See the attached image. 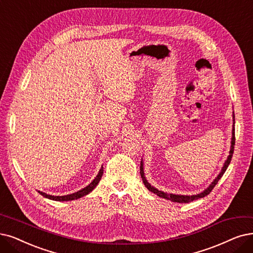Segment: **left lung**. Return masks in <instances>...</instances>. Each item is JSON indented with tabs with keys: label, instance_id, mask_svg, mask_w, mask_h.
<instances>
[{
	"label": "left lung",
	"instance_id": "8db88e82",
	"mask_svg": "<svg viewBox=\"0 0 253 253\" xmlns=\"http://www.w3.org/2000/svg\"><path fill=\"white\" fill-rule=\"evenodd\" d=\"M234 118H235V114H234ZM234 121H235V119H234ZM234 125H235V123H234ZM235 141H236V137H235V127H232V138H231V147H230V151H229V156H228V158H227V160L225 161V163H224V166L222 167V170H221V172L219 173V175L215 178V180L213 181V183H211V185H210V187L208 188V189H206L204 192H201L200 194H197V195H192V196H187V195H175V194H167V193H165V192H162V191H159L158 189H156V188H154L153 186H150L148 183H147V180H146V178H145V176H144V172H143V164H142V161H141V166H140V174H141V177H142V180H143V184H144V186L150 191V192H153V193H155V194H157L158 196H160V197H162V198H165V199H168V200H171V201H173V203H181V204H188V203H191V201H193V200H195V199H198V198H203V197H205V196H207L208 194H210L211 192V190L214 189V187L217 185V183H218V180L222 177V175L224 174V172L226 171V169H227V167H228V165H229V163H230V161H231V158H232V154H234V148H235Z\"/></svg>",
	"mask_w": 253,
	"mask_h": 253
}]
</instances>
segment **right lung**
Instances as JSON below:
<instances>
[{"instance_id": "add662e5", "label": "right lung", "mask_w": 253, "mask_h": 253, "mask_svg": "<svg viewBox=\"0 0 253 253\" xmlns=\"http://www.w3.org/2000/svg\"><path fill=\"white\" fill-rule=\"evenodd\" d=\"M103 173H104V168H103V166H102V168H100V170H99L98 174H97V175H96V177L91 181V183H90L87 187H85L84 189H82V190H80V191L76 192V193L69 194V195H64V196H52V195H48V194L43 193V192H40V191H38V192H39V193L42 194L43 197L48 198V199H52V200H56V201H68V200H75V199L81 198V197H83V196H85V195L89 194L90 192H91V191H92V190L97 186V184L99 183L100 178H102V176H103Z\"/></svg>"}]
</instances>
